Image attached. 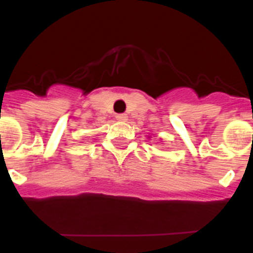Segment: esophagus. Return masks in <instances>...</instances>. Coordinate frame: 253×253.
I'll return each mask as SVG.
<instances>
[{
	"label": "esophagus",
	"instance_id": "34e87169",
	"mask_svg": "<svg viewBox=\"0 0 253 253\" xmlns=\"http://www.w3.org/2000/svg\"><path fill=\"white\" fill-rule=\"evenodd\" d=\"M115 118H117V121L125 122V121H127V115L126 114H117L115 115Z\"/></svg>",
	"mask_w": 253,
	"mask_h": 253
}]
</instances>
